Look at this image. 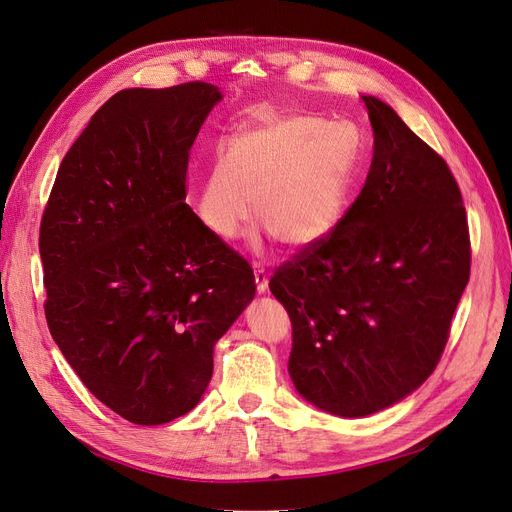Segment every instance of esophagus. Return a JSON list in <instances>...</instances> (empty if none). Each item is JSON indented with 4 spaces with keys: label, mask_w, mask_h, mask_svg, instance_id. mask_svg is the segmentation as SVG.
<instances>
[{
    "label": "esophagus",
    "mask_w": 512,
    "mask_h": 512,
    "mask_svg": "<svg viewBox=\"0 0 512 512\" xmlns=\"http://www.w3.org/2000/svg\"><path fill=\"white\" fill-rule=\"evenodd\" d=\"M254 277H256V290L262 294V292H267V288H269V275H267V271L264 269H256L254 271Z\"/></svg>",
    "instance_id": "1"
}]
</instances>
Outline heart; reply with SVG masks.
<instances>
[{"label": "heart", "mask_w": 512, "mask_h": 512, "mask_svg": "<svg viewBox=\"0 0 512 512\" xmlns=\"http://www.w3.org/2000/svg\"><path fill=\"white\" fill-rule=\"evenodd\" d=\"M355 170V142L311 115H281L243 130L201 178L197 214L233 239L254 216L290 248L319 241L338 222Z\"/></svg>", "instance_id": "b5f03b06"}]
</instances>
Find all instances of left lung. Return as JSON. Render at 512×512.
<instances>
[{
  "label": "left lung",
  "mask_w": 512,
  "mask_h": 512,
  "mask_svg": "<svg viewBox=\"0 0 512 512\" xmlns=\"http://www.w3.org/2000/svg\"><path fill=\"white\" fill-rule=\"evenodd\" d=\"M361 98L374 130L365 185L269 283L292 321L296 391L344 418L384 410L435 372L470 277L452 170L391 107Z\"/></svg>",
  "instance_id": "8db88e82"
}]
</instances>
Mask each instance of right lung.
I'll return each instance as SVG.
<instances>
[{
  "label": "right lung",
  "instance_id": "obj_1",
  "mask_svg": "<svg viewBox=\"0 0 512 512\" xmlns=\"http://www.w3.org/2000/svg\"><path fill=\"white\" fill-rule=\"evenodd\" d=\"M206 81L111 96L60 163L39 227L46 321L88 391L134 424L199 403L252 267L187 206Z\"/></svg>",
  "mask_w": 512,
  "mask_h": 512
}]
</instances>
